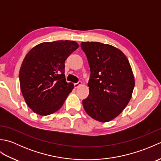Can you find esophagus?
I'll list each match as a JSON object with an SVG mask.
<instances>
[{
  "instance_id": "obj_1",
  "label": "esophagus",
  "mask_w": 161,
  "mask_h": 161,
  "mask_svg": "<svg viewBox=\"0 0 161 161\" xmlns=\"http://www.w3.org/2000/svg\"><path fill=\"white\" fill-rule=\"evenodd\" d=\"M81 81H78L77 83H75L74 84V86H75V88H77L80 86H81Z\"/></svg>"
}]
</instances>
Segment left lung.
I'll return each mask as SVG.
<instances>
[{
    "label": "left lung",
    "instance_id": "1",
    "mask_svg": "<svg viewBox=\"0 0 161 161\" xmlns=\"http://www.w3.org/2000/svg\"><path fill=\"white\" fill-rule=\"evenodd\" d=\"M91 70L89 95L82 101L86 114L107 122L121 114L132 97L135 80L129 60L120 50L100 42H82Z\"/></svg>",
    "mask_w": 161,
    "mask_h": 161
}]
</instances>
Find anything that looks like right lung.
<instances>
[{
  "label": "right lung",
  "instance_id": "right-lung-1",
  "mask_svg": "<svg viewBox=\"0 0 161 161\" xmlns=\"http://www.w3.org/2000/svg\"><path fill=\"white\" fill-rule=\"evenodd\" d=\"M74 41L36 45L26 54L19 71L20 91L27 105L40 115L57 111L74 88L65 79L64 62L77 49Z\"/></svg>",
  "mask_w": 161,
  "mask_h": 161
}]
</instances>
